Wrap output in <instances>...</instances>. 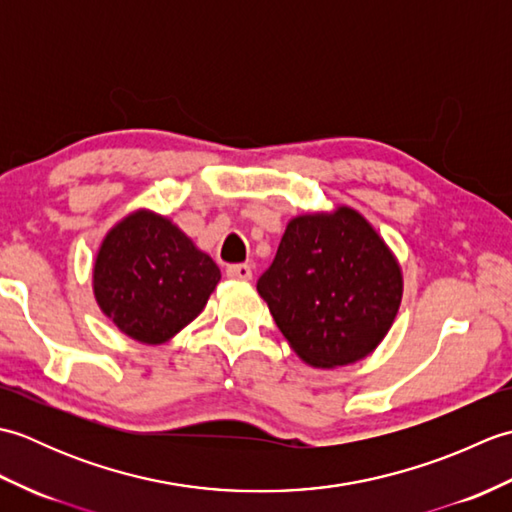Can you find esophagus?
<instances>
[{"mask_svg": "<svg viewBox=\"0 0 512 512\" xmlns=\"http://www.w3.org/2000/svg\"><path fill=\"white\" fill-rule=\"evenodd\" d=\"M226 275L237 281H250V277H253V268L248 264H233L226 268Z\"/></svg>", "mask_w": 512, "mask_h": 512, "instance_id": "1", "label": "esophagus"}]
</instances>
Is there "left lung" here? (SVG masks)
I'll return each mask as SVG.
<instances>
[{
	"mask_svg": "<svg viewBox=\"0 0 512 512\" xmlns=\"http://www.w3.org/2000/svg\"><path fill=\"white\" fill-rule=\"evenodd\" d=\"M277 328L303 363L363 361L385 339L402 301V270L352 206L292 217L257 281Z\"/></svg>",
	"mask_w": 512,
	"mask_h": 512,
	"instance_id": "8db88e82",
	"label": "left lung"
}]
</instances>
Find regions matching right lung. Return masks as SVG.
<instances>
[{"mask_svg":"<svg viewBox=\"0 0 512 512\" xmlns=\"http://www.w3.org/2000/svg\"><path fill=\"white\" fill-rule=\"evenodd\" d=\"M220 277L213 259L167 215L136 209L96 250L92 292L129 339L160 345L198 317Z\"/></svg>","mask_w":512,"mask_h":512,"instance_id":"obj_1","label":"right lung"}]
</instances>
